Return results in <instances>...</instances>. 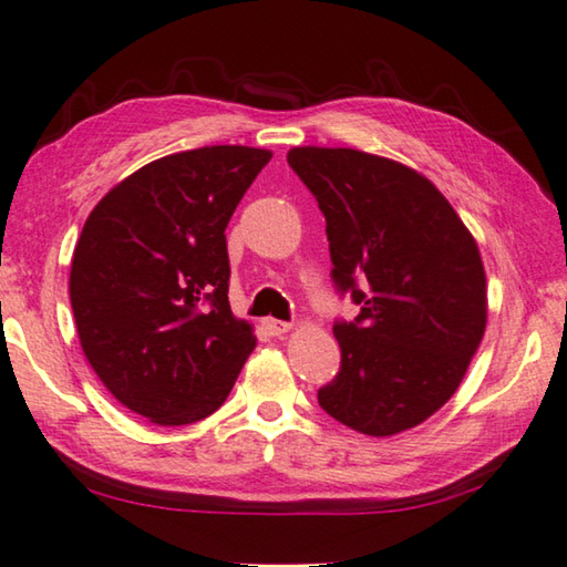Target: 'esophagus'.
Wrapping results in <instances>:
<instances>
[{"label":"esophagus","instance_id":"34e87169","mask_svg":"<svg viewBox=\"0 0 567 567\" xmlns=\"http://www.w3.org/2000/svg\"><path fill=\"white\" fill-rule=\"evenodd\" d=\"M292 324L290 322H282V320H272V318H267L265 320V330L270 332V334H275V338H280V334H285L287 330H290Z\"/></svg>","mask_w":567,"mask_h":567}]
</instances>
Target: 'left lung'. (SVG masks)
I'll list each match as a JSON object with an SVG mask.
<instances>
[{
  "instance_id": "obj_1",
  "label": "left lung",
  "mask_w": 567,
  "mask_h": 567,
  "mask_svg": "<svg viewBox=\"0 0 567 567\" xmlns=\"http://www.w3.org/2000/svg\"><path fill=\"white\" fill-rule=\"evenodd\" d=\"M287 165L324 215L332 282L360 307L332 324L340 372L320 408L362 435L425 422L453 398L487 320L473 235L440 189L400 162L348 147H295Z\"/></svg>"
}]
</instances>
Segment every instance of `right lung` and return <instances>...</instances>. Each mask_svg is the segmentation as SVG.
Instances as JSON below:
<instances>
[{
  "instance_id": "obj_1",
  "label": "right lung",
  "mask_w": 567,
  "mask_h": 567,
  "mask_svg": "<svg viewBox=\"0 0 567 567\" xmlns=\"http://www.w3.org/2000/svg\"><path fill=\"white\" fill-rule=\"evenodd\" d=\"M272 152L215 145L150 162L92 209L70 300L92 370L124 408L189 425L223 405L255 350L229 310L225 229Z\"/></svg>"
}]
</instances>
